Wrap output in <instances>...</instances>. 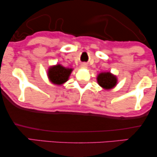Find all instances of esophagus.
<instances>
[{"mask_svg": "<svg viewBox=\"0 0 157 157\" xmlns=\"http://www.w3.org/2000/svg\"><path fill=\"white\" fill-rule=\"evenodd\" d=\"M86 67H87V64H86V63H83L81 64V68H86Z\"/></svg>", "mask_w": 157, "mask_h": 157, "instance_id": "obj_1", "label": "esophagus"}]
</instances>
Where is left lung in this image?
Instances as JSON below:
<instances>
[{
	"label": "left lung",
	"mask_w": 157,
	"mask_h": 157,
	"mask_svg": "<svg viewBox=\"0 0 157 157\" xmlns=\"http://www.w3.org/2000/svg\"><path fill=\"white\" fill-rule=\"evenodd\" d=\"M97 82L100 86L105 89H111L117 85V76L110 72H103L98 75Z\"/></svg>",
	"instance_id": "8db88e82"
}]
</instances>
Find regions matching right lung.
Here are the masks:
<instances>
[{
	"mask_svg": "<svg viewBox=\"0 0 157 157\" xmlns=\"http://www.w3.org/2000/svg\"><path fill=\"white\" fill-rule=\"evenodd\" d=\"M72 68H65L61 64L51 66L48 71V77L51 82L56 85H61L68 80Z\"/></svg>",
	"mask_w": 157,
	"mask_h": 157,
	"instance_id": "obj_1",
	"label": "right lung"
}]
</instances>
